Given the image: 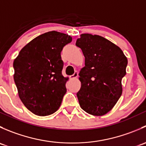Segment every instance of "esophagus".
Returning <instances> with one entry per match:
<instances>
[{"instance_id":"obj_1","label":"esophagus","mask_w":146,"mask_h":146,"mask_svg":"<svg viewBox=\"0 0 146 146\" xmlns=\"http://www.w3.org/2000/svg\"><path fill=\"white\" fill-rule=\"evenodd\" d=\"M78 76V72H75L74 73H73V75H71V76H70V78L71 79V80H73V79H76V78Z\"/></svg>"}]
</instances>
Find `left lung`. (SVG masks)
<instances>
[{"label":"left lung","mask_w":146,"mask_h":146,"mask_svg":"<svg viewBox=\"0 0 146 146\" xmlns=\"http://www.w3.org/2000/svg\"><path fill=\"white\" fill-rule=\"evenodd\" d=\"M76 45L85 56V66L79 73V104L88 114L103 116L121 95L127 58L118 46L99 35L82 34Z\"/></svg>","instance_id":"left-lung-1"}]
</instances>
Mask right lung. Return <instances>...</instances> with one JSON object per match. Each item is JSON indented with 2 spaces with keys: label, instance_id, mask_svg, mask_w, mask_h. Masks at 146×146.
Instances as JSON below:
<instances>
[{
  "label": "right lung",
  "instance_id": "1",
  "mask_svg": "<svg viewBox=\"0 0 146 146\" xmlns=\"http://www.w3.org/2000/svg\"><path fill=\"white\" fill-rule=\"evenodd\" d=\"M71 41L66 34L46 32L25 46L13 61L19 98L36 115L52 114L61 106L68 80L62 75L61 52Z\"/></svg>",
  "mask_w": 146,
  "mask_h": 146
}]
</instances>
